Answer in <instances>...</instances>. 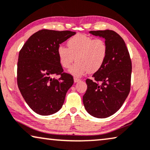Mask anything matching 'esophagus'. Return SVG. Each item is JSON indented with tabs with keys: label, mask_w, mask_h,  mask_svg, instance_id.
<instances>
[{
	"label": "esophagus",
	"mask_w": 150,
	"mask_h": 150,
	"mask_svg": "<svg viewBox=\"0 0 150 150\" xmlns=\"http://www.w3.org/2000/svg\"><path fill=\"white\" fill-rule=\"evenodd\" d=\"M80 81H81V79H79V78L74 77V82H75V83H77V82H79Z\"/></svg>",
	"instance_id": "esophagus-1"
}]
</instances>
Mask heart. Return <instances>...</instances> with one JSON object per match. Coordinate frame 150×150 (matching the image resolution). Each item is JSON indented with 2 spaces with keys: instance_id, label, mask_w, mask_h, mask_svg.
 I'll list each match as a JSON object with an SVG mask.
<instances>
[{
  "instance_id": "b5f03b06",
  "label": "heart",
  "mask_w": 150,
  "mask_h": 150,
  "mask_svg": "<svg viewBox=\"0 0 150 150\" xmlns=\"http://www.w3.org/2000/svg\"><path fill=\"white\" fill-rule=\"evenodd\" d=\"M67 47L60 45L57 50L59 62L64 69H68L72 62L77 61L69 69V73L80 77L89 71H98L106 60L108 45L103 39L77 34L67 41Z\"/></svg>"
}]
</instances>
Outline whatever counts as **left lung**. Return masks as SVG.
Instances as JSON below:
<instances>
[{
  "label": "left lung",
  "mask_w": 150,
  "mask_h": 150,
  "mask_svg": "<svg viewBox=\"0 0 150 150\" xmlns=\"http://www.w3.org/2000/svg\"><path fill=\"white\" fill-rule=\"evenodd\" d=\"M104 38L108 54L103 67L86 79L83 103L88 113L98 118L111 116L119 110L130 90L132 62L123 39L111 30L90 31Z\"/></svg>",
  "instance_id": "obj_1"
}]
</instances>
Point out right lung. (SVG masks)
Listing matches in <instances>:
<instances>
[{"label":"right lung","instance_id":"add662e5","mask_svg":"<svg viewBox=\"0 0 150 150\" xmlns=\"http://www.w3.org/2000/svg\"><path fill=\"white\" fill-rule=\"evenodd\" d=\"M69 30H39L27 40L19 53L17 82L28 106L35 113L48 115L60 110L74 82L64 72L57 50L75 35ZM58 76L56 79L55 76Z\"/></svg>","mask_w":150,"mask_h":150}]
</instances>
